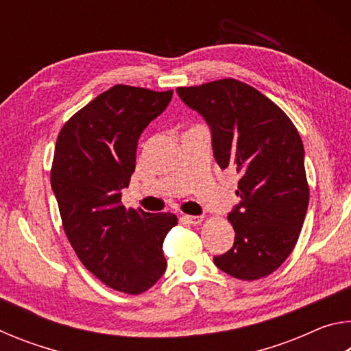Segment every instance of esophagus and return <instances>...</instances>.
Here are the masks:
<instances>
[{"mask_svg": "<svg viewBox=\"0 0 351 351\" xmlns=\"http://www.w3.org/2000/svg\"><path fill=\"white\" fill-rule=\"evenodd\" d=\"M184 218H186L190 224H199V223H203V219H204V217H201V215H186Z\"/></svg>", "mask_w": 351, "mask_h": 351, "instance_id": "1", "label": "esophagus"}]
</instances>
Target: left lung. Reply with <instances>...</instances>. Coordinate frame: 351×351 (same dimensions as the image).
<instances>
[{
	"mask_svg": "<svg viewBox=\"0 0 351 351\" xmlns=\"http://www.w3.org/2000/svg\"><path fill=\"white\" fill-rule=\"evenodd\" d=\"M176 91L210 125L219 167L241 176L228 217L234 246L213 263L240 280L269 276L293 252L310 201L299 132L280 106L230 77Z\"/></svg>",
	"mask_w": 351,
	"mask_h": 351,
	"instance_id": "8db88e82",
	"label": "left lung"
}]
</instances>
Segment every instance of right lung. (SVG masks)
Listing matches in <instances>:
<instances>
[{"label":"right lung","mask_w":351,"mask_h":351,"mask_svg":"<svg viewBox=\"0 0 351 351\" xmlns=\"http://www.w3.org/2000/svg\"><path fill=\"white\" fill-rule=\"evenodd\" d=\"M173 91L114 85L69 117L51 169L63 230L83 266L125 294L150 289L167 268L165 235L175 213L122 206L144 128L167 108Z\"/></svg>","instance_id":"right-lung-1"}]
</instances>
